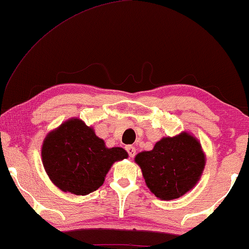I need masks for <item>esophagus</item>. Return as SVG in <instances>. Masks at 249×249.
Masks as SVG:
<instances>
[{
  "mask_svg": "<svg viewBox=\"0 0 249 249\" xmlns=\"http://www.w3.org/2000/svg\"><path fill=\"white\" fill-rule=\"evenodd\" d=\"M125 149H127L128 154H129V156H130V158H135V155H136V148L134 147V146L129 145V146H127V147H125Z\"/></svg>",
  "mask_w": 249,
  "mask_h": 249,
  "instance_id": "esophagus-1",
  "label": "esophagus"
}]
</instances>
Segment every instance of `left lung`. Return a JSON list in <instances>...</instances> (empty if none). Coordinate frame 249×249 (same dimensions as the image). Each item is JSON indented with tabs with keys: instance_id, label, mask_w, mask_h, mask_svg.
Returning a JSON list of instances; mask_svg holds the SVG:
<instances>
[{
	"instance_id": "8db88e82",
	"label": "left lung",
	"mask_w": 249,
	"mask_h": 249,
	"mask_svg": "<svg viewBox=\"0 0 249 249\" xmlns=\"http://www.w3.org/2000/svg\"><path fill=\"white\" fill-rule=\"evenodd\" d=\"M135 162L141 166L149 190L158 198L171 200L195 187L206 159L198 139L183 131L162 138L152 151L138 153Z\"/></svg>"
}]
</instances>
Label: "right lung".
<instances>
[{"instance_id":"right-lung-1","label":"right lung","mask_w":249,"mask_h":249,"mask_svg":"<svg viewBox=\"0 0 249 249\" xmlns=\"http://www.w3.org/2000/svg\"><path fill=\"white\" fill-rule=\"evenodd\" d=\"M127 158L124 148H107L93 128L74 118L49 132L42 146L43 165L51 181L74 195L100 188L112 164Z\"/></svg>"}]
</instances>
